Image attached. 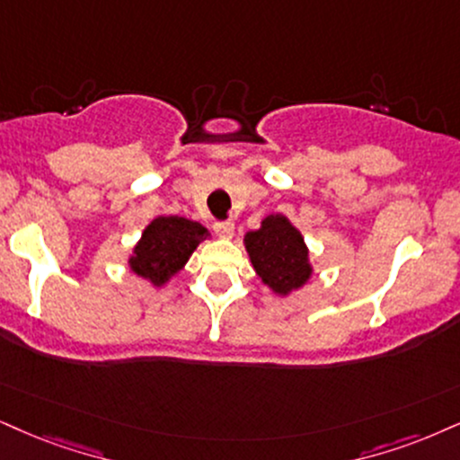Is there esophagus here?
Wrapping results in <instances>:
<instances>
[{
    "label": "esophagus",
    "mask_w": 460,
    "mask_h": 460,
    "mask_svg": "<svg viewBox=\"0 0 460 460\" xmlns=\"http://www.w3.org/2000/svg\"><path fill=\"white\" fill-rule=\"evenodd\" d=\"M213 230L217 232V236H221V239H230V236L234 234V221H230V219L215 221Z\"/></svg>",
    "instance_id": "34e87169"
}]
</instances>
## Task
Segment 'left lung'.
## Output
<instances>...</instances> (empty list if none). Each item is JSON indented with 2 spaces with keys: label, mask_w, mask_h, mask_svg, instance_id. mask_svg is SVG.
Returning a JSON list of instances; mask_svg holds the SVG:
<instances>
[{
  "label": "left lung",
  "mask_w": 460,
  "mask_h": 460,
  "mask_svg": "<svg viewBox=\"0 0 460 460\" xmlns=\"http://www.w3.org/2000/svg\"><path fill=\"white\" fill-rule=\"evenodd\" d=\"M245 247L253 269L277 294H288L311 277L303 236L283 215H270L262 228L249 232Z\"/></svg>",
  "instance_id": "left-lung-1"
}]
</instances>
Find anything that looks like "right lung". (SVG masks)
<instances>
[{"label": "right lung", "mask_w": 460, "mask_h": 460, "mask_svg": "<svg viewBox=\"0 0 460 460\" xmlns=\"http://www.w3.org/2000/svg\"><path fill=\"white\" fill-rule=\"evenodd\" d=\"M207 236V228H202L198 221L177 217V215L157 217L146 226L129 264L134 273L151 279L155 286H162L170 275L183 269L198 243Z\"/></svg>", "instance_id": "add662e5"}]
</instances>
